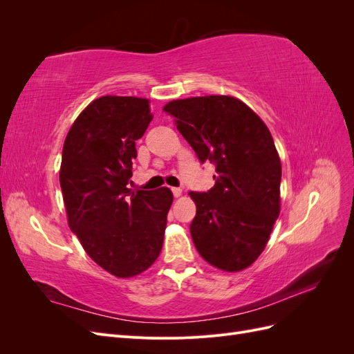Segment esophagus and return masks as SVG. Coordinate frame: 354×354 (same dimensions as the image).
I'll use <instances>...</instances> for the list:
<instances>
[{
    "mask_svg": "<svg viewBox=\"0 0 354 354\" xmlns=\"http://www.w3.org/2000/svg\"><path fill=\"white\" fill-rule=\"evenodd\" d=\"M171 192H173V195H174L176 198L181 196V189H180V187H171Z\"/></svg>",
    "mask_w": 354,
    "mask_h": 354,
    "instance_id": "esophagus-1",
    "label": "esophagus"
}]
</instances>
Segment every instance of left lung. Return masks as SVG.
Segmentation results:
<instances>
[{
    "instance_id": "8db88e82",
    "label": "left lung",
    "mask_w": 354,
    "mask_h": 354,
    "mask_svg": "<svg viewBox=\"0 0 354 354\" xmlns=\"http://www.w3.org/2000/svg\"><path fill=\"white\" fill-rule=\"evenodd\" d=\"M199 162L216 165V185L190 192L196 216L190 234L217 269L238 272L263 252L281 209L282 167L269 128L230 95L173 100L164 108Z\"/></svg>"
}]
</instances>
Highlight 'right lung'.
Here are the masks:
<instances>
[{
  "label": "right lung",
  "mask_w": 354,
  "mask_h": 354,
  "mask_svg": "<svg viewBox=\"0 0 354 354\" xmlns=\"http://www.w3.org/2000/svg\"><path fill=\"white\" fill-rule=\"evenodd\" d=\"M152 121L149 100L103 95L85 108L63 145L60 187L71 230L104 270L131 277L162 248L168 187L131 190L136 140Z\"/></svg>",
  "instance_id": "1"
}]
</instances>
